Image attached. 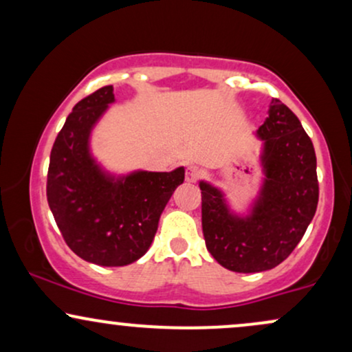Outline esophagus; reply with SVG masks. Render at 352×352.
<instances>
[{
	"label": "esophagus",
	"mask_w": 352,
	"mask_h": 352,
	"mask_svg": "<svg viewBox=\"0 0 352 352\" xmlns=\"http://www.w3.org/2000/svg\"><path fill=\"white\" fill-rule=\"evenodd\" d=\"M200 179V170L197 167H188L187 172H185V180L188 182V184H195L197 180Z\"/></svg>",
	"instance_id": "34e87169"
}]
</instances>
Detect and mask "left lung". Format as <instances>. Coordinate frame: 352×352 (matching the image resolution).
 <instances>
[{
	"mask_svg": "<svg viewBox=\"0 0 352 352\" xmlns=\"http://www.w3.org/2000/svg\"><path fill=\"white\" fill-rule=\"evenodd\" d=\"M265 182L252 215L230 212L223 193L200 182L201 228L207 250L236 273L272 270L292 254L316 213L319 185L313 142L280 99L258 129Z\"/></svg>",
	"mask_w": 352,
	"mask_h": 352,
	"instance_id": "obj_1",
	"label": "left lung"
}]
</instances>
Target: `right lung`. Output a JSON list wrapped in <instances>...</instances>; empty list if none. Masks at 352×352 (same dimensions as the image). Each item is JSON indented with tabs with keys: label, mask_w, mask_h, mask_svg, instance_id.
<instances>
[{
	"label": "right lung",
	"mask_w": 352,
	"mask_h": 352,
	"mask_svg": "<svg viewBox=\"0 0 352 352\" xmlns=\"http://www.w3.org/2000/svg\"><path fill=\"white\" fill-rule=\"evenodd\" d=\"M111 102L114 89L106 86L72 107L52 145L46 195L72 252L89 263L124 266L152 245L159 218L185 170L134 172L122 179L100 170L89 153V135Z\"/></svg>",
	"instance_id": "add662e5"
}]
</instances>
